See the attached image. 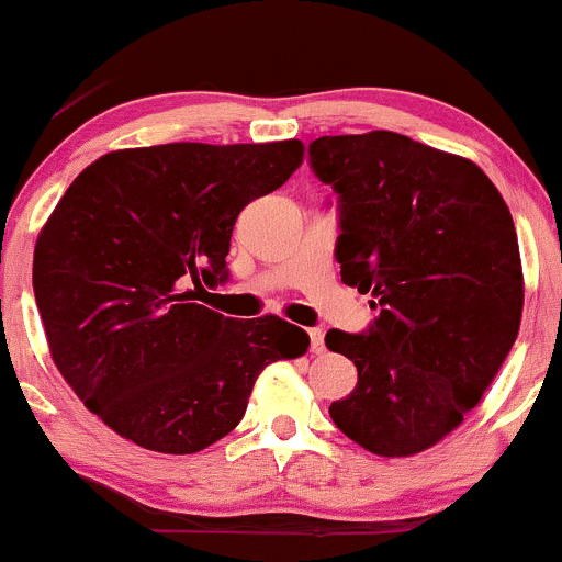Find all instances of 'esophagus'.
<instances>
[{"label": "esophagus", "mask_w": 562, "mask_h": 562, "mask_svg": "<svg viewBox=\"0 0 562 562\" xmlns=\"http://www.w3.org/2000/svg\"><path fill=\"white\" fill-rule=\"evenodd\" d=\"M310 351H312V355H323V351H325V338H323V330H319V328L310 330Z\"/></svg>", "instance_id": "obj_1"}]
</instances>
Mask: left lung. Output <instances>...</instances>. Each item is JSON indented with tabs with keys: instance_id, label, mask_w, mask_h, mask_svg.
I'll return each instance as SVG.
<instances>
[{
	"instance_id": "left-lung-1",
	"label": "left lung",
	"mask_w": 562,
	"mask_h": 562,
	"mask_svg": "<svg viewBox=\"0 0 562 562\" xmlns=\"http://www.w3.org/2000/svg\"><path fill=\"white\" fill-rule=\"evenodd\" d=\"M310 162L338 194L344 285L375 310L368 330L325 336L357 366L330 418L375 456L422 453L480 403L520 330L509 207L470 159L400 133L323 135Z\"/></svg>"
}]
</instances>
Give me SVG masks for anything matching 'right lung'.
I'll return each mask as SVG.
<instances>
[{
  "label": "right lung",
  "instance_id": "obj_1",
  "mask_svg": "<svg viewBox=\"0 0 562 562\" xmlns=\"http://www.w3.org/2000/svg\"><path fill=\"white\" fill-rule=\"evenodd\" d=\"M304 162L301 140L162 144L103 154L34 248V295L53 362L85 408L135 446L196 453L243 422L258 373L310 349L267 314L196 304L229 277L243 207Z\"/></svg>",
  "mask_w": 562,
  "mask_h": 562
}]
</instances>
